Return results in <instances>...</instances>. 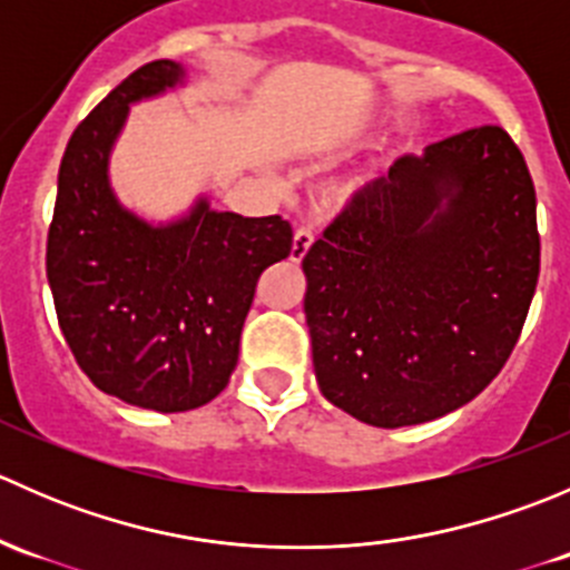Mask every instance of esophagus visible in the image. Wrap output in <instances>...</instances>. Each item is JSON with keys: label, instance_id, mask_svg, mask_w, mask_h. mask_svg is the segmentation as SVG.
<instances>
[{"label": "esophagus", "instance_id": "1", "mask_svg": "<svg viewBox=\"0 0 570 570\" xmlns=\"http://www.w3.org/2000/svg\"><path fill=\"white\" fill-rule=\"evenodd\" d=\"M312 245H314L312 228H297L295 239H292V262H301V258L306 256Z\"/></svg>", "mask_w": 570, "mask_h": 570}]
</instances>
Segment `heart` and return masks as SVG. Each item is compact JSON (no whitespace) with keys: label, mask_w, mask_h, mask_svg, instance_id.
<instances>
[{"label":"heart","mask_w":570,"mask_h":570,"mask_svg":"<svg viewBox=\"0 0 570 570\" xmlns=\"http://www.w3.org/2000/svg\"><path fill=\"white\" fill-rule=\"evenodd\" d=\"M375 178H377L375 174H355V176L342 178V181H336L327 187V200L336 206L353 204L361 193H366V189L372 187V181H375Z\"/></svg>","instance_id":"b5f03b06"}]
</instances>
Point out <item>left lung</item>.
Returning a JSON list of instances; mask_svg holds the SVG:
<instances>
[{
  "mask_svg": "<svg viewBox=\"0 0 570 570\" xmlns=\"http://www.w3.org/2000/svg\"><path fill=\"white\" fill-rule=\"evenodd\" d=\"M314 375L372 428L433 422L513 353L540 273L534 184L497 124L405 154L303 256Z\"/></svg>",
  "mask_w": 570,
  "mask_h": 570,
  "instance_id": "obj_1",
  "label": "left lung"
}]
</instances>
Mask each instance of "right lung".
I'll return each mask as SVG.
<instances>
[{
  "mask_svg": "<svg viewBox=\"0 0 570 570\" xmlns=\"http://www.w3.org/2000/svg\"><path fill=\"white\" fill-rule=\"evenodd\" d=\"M154 60L126 77L68 140L46 243V278L73 358L96 389L159 413L193 411L228 386L258 275L292 253L278 215L212 209L151 223L109 184V154L137 101L184 85Z\"/></svg>",
  "mask_w": 570,
  "mask_h": 570,
  "instance_id": "add662e5",
  "label": "right lung"
}]
</instances>
